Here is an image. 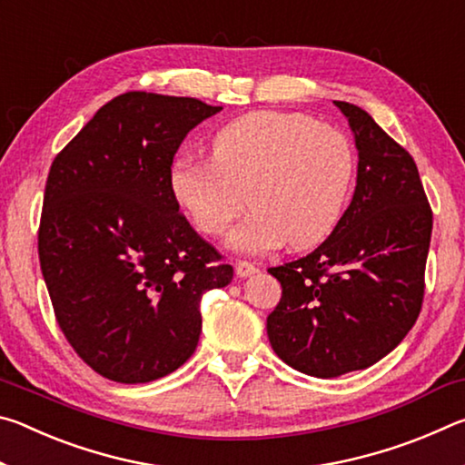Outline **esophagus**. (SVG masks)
<instances>
[{
    "mask_svg": "<svg viewBox=\"0 0 465 465\" xmlns=\"http://www.w3.org/2000/svg\"><path fill=\"white\" fill-rule=\"evenodd\" d=\"M258 269L252 262H248V261H235V274H238V277H250V274H254Z\"/></svg>",
    "mask_w": 465,
    "mask_h": 465,
    "instance_id": "34e87169",
    "label": "esophagus"
}]
</instances>
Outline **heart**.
I'll return each mask as SVG.
<instances>
[{"label": "heart", "instance_id": "heart-1", "mask_svg": "<svg viewBox=\"0 0 465 465\" xmlns=\"http://www.w3.org/2000/svg\"><path fill=\"white\" fill-rule=\"evenodd\" d=\"M355 178V149L332 124L262 110L232 121L213 137V157L178 155L170 191L204 235L223 233L250 203L254 211L230 243L262 254L291 243L312 248L334 232Z\"/></svg>", "mask_w": 465, "mask_h": 465}]
</instances>
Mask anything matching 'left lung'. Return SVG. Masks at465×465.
<instances>
[{"label": "left lung", "mask_w": 465, "mask_h": 465, "mask_svg": "<svg viewBox=\"0 0 465 465\" xmlns=\"http://www.w3.org/2000/svg\"><path fill=\"white\" fill-rule=\"evenodd\" d=\"M334 104L355 133V194L312 254L269 269L282 287L266 318L272 351L313 377L371 367L402 342L422 308L432 232L412 155L363 108Z\"/></svg>", "instance_id": "1"}]
</instances>
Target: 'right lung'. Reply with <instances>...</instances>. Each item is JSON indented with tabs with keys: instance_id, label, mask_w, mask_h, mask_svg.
Instances as JSON below:
<instances>
[{
	"instance_id": "1",
	"label": "right lung",
	"mask_w": 465,
	"mask_h": 465,
	"mask_svg": "<svg viewBox=\"0 0 465 465\" xmlns=\"http://www.w3.org/2000/svg\"><path fill=\"white\" fill-rule=\"evenodd\" d=\"M219 110L121 94L51 163L41 271L61 332L106 380L147 383L184 365L199 344L203 293L233 279L170 191L183 139Z\"/></svg>"
}]
</instances>
